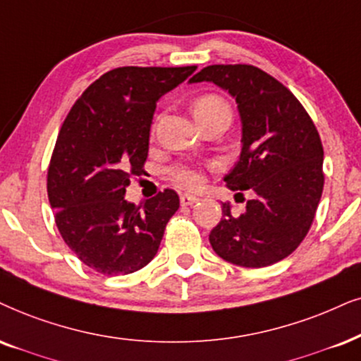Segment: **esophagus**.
Returning a JSON list of instances; mask_svg holds the SVG:
<instances>
[{
	"label": "esophagus",
	"mask_w": 361,
	"mask_h": 361,
	"mask_svg": "<svg viewBox=\"0 0 361 361\" xmlns=\"http://www.w3.org/2000/svg\"><path fill=\"white\" fill-rule=\"evenodd\" d=\"M198 196H193V195H181L180 196V203L183 204V207H191V204H195L198 202Z\"/></svg>",
	"instance_id": "1"
}]
</instances>
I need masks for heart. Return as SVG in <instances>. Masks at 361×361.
Segmentation results:
<instances>
[{
  "instance_id": "obj_1",
  "label": "heart",
  "mask_w": 361,
  "mask_h": 361,
  "mask_svg": "<svg viewBox=\"0 0 361 361\" xmlns=\"http://www.w3.org/2000/svg\"><path fill=\"white\" fill-rule=\"evenodd\" d=\"M223 108L230 109V106H228V103L225 102V99H223L221 97H218V94H213V93L202 94V97H198L193 103H191V111H193L195 120H200V118L212 115V113L218 111V109H223ZM171 175L178 181V183H180L181 186H185V188H195V186H198V183H200V171L193 166L180 165V166L173 168Z\"/></svg>"
}]
</instances>
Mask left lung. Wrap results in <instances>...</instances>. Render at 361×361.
I'll use <instances>...</instances> for the list:
<instances>
[{
    "instance_id": "8db88e82",
    "label": "left lung",
    "mask_w": 361,
    "mask_h": 361,
    "mask_svg": "<svg viewBox=\"0 0 361 361\" xmlns=\"http://www.w3.org/2000/svg\"><path fill=\"white\" fill-rule=\"evenodd\" d=\"M200 81L218 85L238 103L243 147L225 181L257 195L240 216L223 203L209 243L238 267H270L298 248L313 223L325 183L320 135L295 94L257 66L212 65L190 83Z\"/></svg>"
}]
</instances>
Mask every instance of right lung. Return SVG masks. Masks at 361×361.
Returning a JSON list of instances; mask_svg holds the SVG:
<instances>
[{
  "label": "right lung",
  "mask_w": 361,
  "mask_h": 361,
  "mask_svg": "<svg viewBox=\"0 0 361 361\" xmlns=\"http://www.w3.org/2000/svg\"><path fill=\"white\" fill-rule=\"evenodd\" d=\"M196 66H123L104 73L68 113L48 166V198L59 235L86 267L130 275L152 262L180 208L166 188L147 203L125 200L143 173L157 102Z\"/></svg>",
  "instance_id": "right-lung-1"
}]
</instances>
